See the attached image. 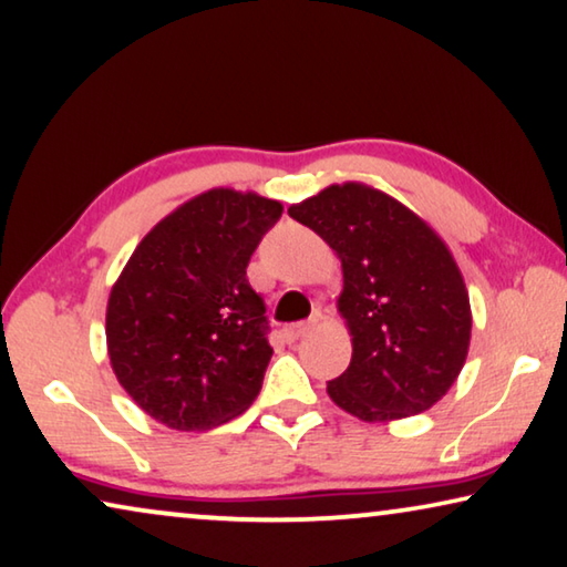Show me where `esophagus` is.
Masks as SVG:
<instances>
[{
  "instance_id": "1",
  "label": "esophagus",
  "mask_w": 567,
  "mask_h": 567,
  "mask_svg": "<svg viewBox=\"0 0 567 567\" xmlns=\"http://www.w3.org/2000/svg\"><path fill=\"white\" fill-rule=\"evenodd\" d=\"M309 329H311L309 321H296V324H286V327L281 329V332H284V339H286V342L291 344V342H296V339H301L303 334H307Z\"/></svg>"
}]
</instances>
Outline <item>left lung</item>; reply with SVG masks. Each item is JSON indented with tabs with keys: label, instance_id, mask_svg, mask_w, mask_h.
<instances>
[{
	"label": "left lung",
	"instance_id": "obj_1",
	"mask_svg": "<svg viewBox=\"0 0 567 567\" xmlns=\"http://www.w3.org/2000/svg\"><path fill=\"white\" fill-rule=\"evenodd\" d=\"M342 260L337 309L352 360L327 382L368 423L417 415L449 393L468 354L472 307L446 243L423 217L362 182L329 185L289 207Z\"/></svg>",
	"mask_w": 567,
	"mask_h": 567
}]
</instances>
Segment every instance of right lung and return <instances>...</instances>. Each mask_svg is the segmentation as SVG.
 Wrapping results in <instances>:
<instances>
[{
    "instance_id": "obj_1",
    "label": "right lung",
    "mask_w": 567,
    "mask_h": 567,
    "mask_svg": "<svg viewBox=\"0 0 567 567\" xmlns=\"http://www.w3.org/2000/svg\"><path fill=\"white\" fill-rule=\"evenodd\" d=\"M281 213L278 199L207 189L156 223L113 284V374L167 429L228 423L264 385L274 350L264 299L246 268Z\"/></svg>"
}]
</instances>
